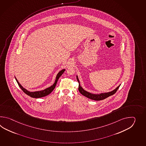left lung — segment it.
<instances>
[{
	"mask_svg": "<svg viewBox=\"0 0 146 146\" xmlns=\"http://www.w3.org/2000/svg\"><path fill=\"white\" fill-rule=\"evenodd\" d=\"M76 78H77V80L79 82V88H78V89H79L80 93L81 94H82L84 96L87 97L90 99L96 100V101L102 100L105 99L106 98H108L109 96L113 95L117 91V90H118L119 87H120V86H121V84H119L118 87H117L115 88V89L112 90V91H110V92H103V93H99V94H93V93H90V92H89L87 91L84 90V89L82 88V87L80 86L79 80L78 79L77 75L76 76Z\"/></svg>",
	"mask_w": 146,
	"mask_h": 146,
	"instance_id": "left-lung-1",
	"label": "left lung"
}]
</instances>
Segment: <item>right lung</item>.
I'll use <instances>...</instances> for the list:
<instances>
[{
  "label": "right lung",
  "instance_id": "right-lung-1",
  "mask_svg": "<svg viewBox=\"0 0 146 146\" xmlns=\"http://www.w3.org/2000/svg\"><path fill=\"white\" fill-rule=\"evenodd\" d=\"M65 71V69H63L61 70L60 71L58 72V73L56 75V79L55 81V82L54 83L52 86H51L50 87H48V88H47L46 89H45L44 90L34 91V92H30V91L27 90L26 89H25V88L22 87V86L21 85V84L19 83V81H18L17 79L16 78L15 76V79H16V81L18 84L19 87L26 94H27L29 96H31V97L33 98H40L46 96L47 95L50 94V93L53 91V90L55 89V88L56 87V84L57 82V81L58 80V79L62 75V74Z\"/></svg>",
  "mask_w": 146,
  "mask_h": 146
}]
</instances>
